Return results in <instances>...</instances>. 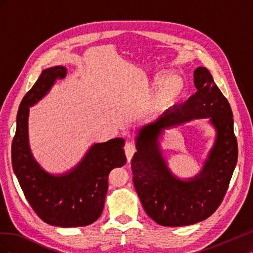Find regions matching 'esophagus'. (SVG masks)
Instances as JSON below:
<instances>
[{"mask_svg": "<svg viewBox=\"0 0 253 253\" xmlns=\"http://www.w3.org/2000/svg\"><path fill=\"white\" fill-rule=\"evenodd\" d=\"M125 152H126V158H127V162L129 163V162H131L133 155L135 154V152H136L135 144H133L132 142H126V145H125Z\"/></svg>", "mask_w": 253, "mask_h": 253, "instance_id": "1", "label": "esophagus"}]
</instances>
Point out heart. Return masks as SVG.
<instances>
[{"label":"heart","instance_id":"heart-1","mask_svg":"<svg viewBox=\"0 0 253 253\" xmlns=\"http://www.w3.org/2000/svg\"><path fill=\"white\" fill-rule=\"evenodd\" d=\"M154 86L142 104L143 115L151 119L164 117L177 109L187 94L188 82L180 74L158 71L147 84L148 89Z\"/></svg>","mask_w":253,"mask_h":253}]
</instances>
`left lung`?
<instances>
[{"label": "left lung", "instance_id": "1", "mask_svg": "<svg viewBox=\"0 0 253 253\" xmlns=\"http://www.w3.org/2000/svg\"><path fill=\"white\" fill-rule=\"evenodd\" d=\"M197 91L169 115L144 125L135 137L134 186L145 213L158 225L189 226L208 218L226 194L237 163L233 114L206 67L194 71ZM209 118L216 137L202 169L181 179L167 165L161 147L165 129L195 119Z\"/></svg>", "mask_w": 253, "mask_h": 253}]
</instances>
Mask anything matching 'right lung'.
Wrapping results in <instances>:
<instances>
[{"label": "right lung", "mask_w": 253, "mask_h": 253, "mask_svg": "<svg viewBox=\"0 0 253 253\" xmlns=\"http://www.w3.org/2000/svg\"><path fill=\"white\" fill-rule=\"evenodd\" d=\"M66 74L62 65L41 73L20 104L11 147L12 169L29 205L45 223L62 228L87 226L99 218L108 193L109 174L126 163V141L121 137L93 143L80 162L63 173H50L37 162L29 144V108L41 101Z\"/></svg>", "instance_id": "1"}]
</instances>
